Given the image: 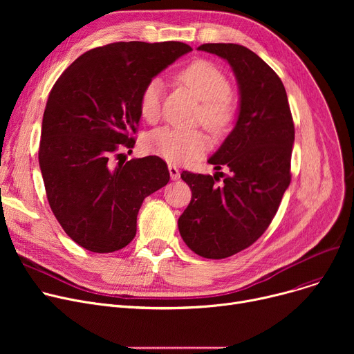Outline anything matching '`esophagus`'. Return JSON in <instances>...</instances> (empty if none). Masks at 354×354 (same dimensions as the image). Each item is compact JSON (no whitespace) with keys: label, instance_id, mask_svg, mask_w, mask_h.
I'll return each mask as SVG.
<instances>
[{"label":"esophagus","instance_id":"esophagus-1","mask_svg":"<svg viewBox=\"0 0 354 354\" xmlns=\"http://www.w3.org/2000/svg\"><path fill=\"white\" fill-rule=\"evenodd\" d=\"M167 169H169V175H171V179L172 180H178L180 178V174H179V169L175 166V165H169L167 166Z\"/></svg>","mask_w":354,"mask_h":354}]
</instances>
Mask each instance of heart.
<instances>
[{
    "label": "heart",
    "mask_w": 354,
    "mask_h": 354,
    "mask_svg": "<svg viewBox=\"0 0 354 354\" xmlns=\"http://www.w3.org/2000/svg\"><path fill=\"white\" fill-rule=\"evenodd\" d=\"M179 77L202 102L198 115L199 122L215 135L224 133L232 122V107L228 102L232 87L225 73L211 62L198 60L185 67L179 73ZM162 93L163 83L160 79L149 80L142 88L139 111L145 120H158ZM207 146L208 138L201 130H180L165 126L153 130L146 138L147 151L171 163H187L205 151Z\"/></svg>",
    "instance_id": "heart-1"
}]
</instances>
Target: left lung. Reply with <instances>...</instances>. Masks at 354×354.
<instances>
[{
  "label": "left lung",
  "mask_w": 354,
  "mask_h": 354,
  "mask_svg": "<svg viewBox=\"0 0 354 354\" xmlns=\"http://www.w3.org/2000/svg\"><path fill=\"white\" fill-rule=\"evenodd\" d=\"M198 50L230 63L239 111L232 132L208 159L216 171L227 166L230 175L180 174L192 198L178 228L195 254L221 259L252 245L271 224L291 182L294 123L281 79L254 51L232 43Z\"/></svg>",
  "instance_id": "obj_1"
}]
</instances>
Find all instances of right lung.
<instances>
[{
  "mask_svg": "<svg viewBox=\"0 0 354 354\" xmlns=\"http://www.w3.org/2000/svg\"><path fill=\"white\" fill-rule=\"evenodd\" d=\"M192 51L179 41L111 43L86 51L53 86L39 163L50 208L64 232L91 252L124 248L142 202L169 182L159 156L119 160L135 146L139 96L156 74Z\"/></svg>",
  "mask_w": 354,
  "mask_h": 354,
  "instance_id": "1",
  "label": "right lung"
}]
</instances>
